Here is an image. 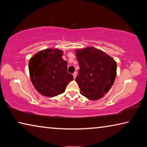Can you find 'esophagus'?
<instances>
[{
	"instance_id": "1",
	"label": "esophagus",
	"mask_w": 147,
	"mask_h": 147,
	"mask_svg": "<svg viewBox=\"0 0 147 147\" xmlns=\"http://www.w3.org/2000/svg\"><path fill=\"white\" fill-rule=\"evenodd\" d=\"M73 75L74 78L75 79V78L76 77V75H77V73H76V72H74V73L73 74Z\"/></svg>"
}]
</instances>
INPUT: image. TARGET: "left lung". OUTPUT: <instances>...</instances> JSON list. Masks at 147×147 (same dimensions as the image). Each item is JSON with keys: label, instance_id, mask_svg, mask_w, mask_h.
Instances as JSON below:
<instances>
[{"label": "left lung", "instance_id": "obj_1", "mask_svg": "<svg viewBox=\"0 0 147 147\" xmlns=\"http://www.w3.org/2000/svg\"><path fill=\"white\" fill-rule=\"evenodd\" d=\"M80 69L75 79L81 94L89 100L100 99L108 93L117 74L115 61L93 47L76 50Z\"/></svg>", "mask_w": 147, "mask_h": 147}]
</instances>
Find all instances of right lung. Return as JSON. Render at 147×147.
Listing matches in <instances>:
<instances>
[{"label":"right lung","instance_id":"1","mask_svg":"<svg viewBox=\"0 0 147 147\" xmlns=\"http://www.w3.org/2000/svg\"><path fill=\"white\" fill-rule=\"evenodd\" d=\"M63 51L49 49L30 58L28 67L33 85L39 93L53 97L63 93L73 76L67 72V63L62 58Z\"/></svg>","mask_w":147,"mask_h":147}]
</instances>
